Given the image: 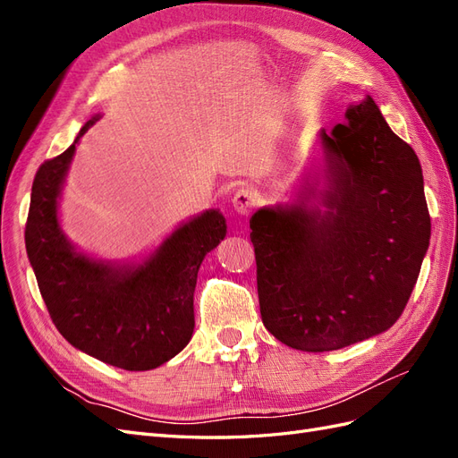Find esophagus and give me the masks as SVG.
<instances>
[{"mask_svg": "<svg viewBox=\"0 0 458 458\" xmlns=\"http://www.w3.org/2000/svg\"><path fill=\"white\" fill-rule=\"evenodd\" d=\"M231 202H233L234 212L241 214V216H248L258 206L259 197L252 187H242V189L234 192V197H233Z\"/></svg>", "mask_w": 458, "mask_h": 458, "instance_id": "1", "label": "esophagus"}]
</instances>
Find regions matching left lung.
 I'll return each instance as SVG.
<instances>
[{"label": "left lung", "mask_w": 458, "mask_h": 458, "mask_svg": "<svg viewBox=\"0 0 458 458\" xmlns=\"http://www.w3.org/2000/svg\"><path fill=\"white\" fill-rule=\"evenodd\" d=\"M325 187L250 219L261 321L301 352L377 336L403 313L429 244L419 157L365 97L318 133ZM319 192L324 210L310 207Z\"/></svg>", "instance_id": "obj_1"}]
</instances>
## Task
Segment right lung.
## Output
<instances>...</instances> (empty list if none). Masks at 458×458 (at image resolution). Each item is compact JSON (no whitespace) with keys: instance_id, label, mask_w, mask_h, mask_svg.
<instances>
[{"instance_id":"right-lung-1","label":"right lung","mask_w":458,"mask_h":458,"mask_svg":"<svg viewBox=\"0 0 458 458\" xmlns=\"http://www.w3.org/2000/svg\"><path fill=\"white\" fill-rule=\"evenodd\" d=\"M97 120L86 122L76 141L36 172L26 252L55 327L74 348L118 369L150 370L189 344L199 267L225 239L227 225L219 210H206L179 225L140 266L76 252L59 225L57 206L76 143Z\"/></svg>"}]
</instances>
